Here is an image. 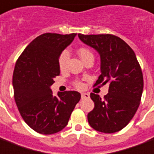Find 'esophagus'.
I'll list each match as a JSON object with an SVG mask.
<instances>
[{
    "mask_svg": "<svg viewBox=\"0 0 154 154\" xmlns=\"http://www.w3.org/2000/svg\"><path fill=\"white\" fill-rule=\"evenodd\" d=\"M89 97V94H86V93H83L81 94V98L82 99H85V98H88Z\"/></svg>",
    "mask_w": 154,
    "mask_h": 154,
    "instance_id": "1",
    "label": "esophagus"
}]
</instances>
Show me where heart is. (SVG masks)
<instances>
[{"label": "heart", "mask_w": 154, "mask_h": 154, "mask_svg": "<svg viewBox=\"0 0 154 154\" xmlns=\"http://www.w3.org/2000/svg\"><path fill=\"white\" fill-rule=\"evenodd\" d=\"M78 53L79 55V57H81V59L83 60V61L88 58L89 57H94L93 55V52L86 48H79L78 50ZM69 52L68 50H65L61 53L60 54L59 56V58H58V65H59V68H60V70H65L67 67V63H68V60H69ZM75 86L77 88H83V84L81 82H75Z\"/></svg>", "instance_id": "obj_1"}]
</instances>
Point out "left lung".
<instances>
[{"label": "left lung", "mask_w": 154, "mask_h": 154, "mask_svg": "<svg viewBox=\"0 0 154 154\" xmlns=\"http://www.w3.org/2000/svg\"><path fill=\"white\" fill-rule=\"evenodd\" d=\"M78 36L100 54L102 74L94 86L109 85L103 98L91 93L94 108L88 114V123L99 132H117L129 124L140 106L143 88L140 63L131 47L117 36Z\"/></svg>", "instance_id": "obj_1"}]
</instances>
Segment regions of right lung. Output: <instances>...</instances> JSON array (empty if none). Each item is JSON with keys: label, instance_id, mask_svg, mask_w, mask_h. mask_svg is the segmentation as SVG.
Instances as JSON below:
<instances>
[{"label": "right lung", "instance_id": "add662e5", "mask_svg": "<svg viewBox=\"0 0 154 154\" xmlns=\"http://www.w3.org/2000/svg\"><path fill=\"white\" fill-rule=\"evenodd\" d=\"M76 33L47 32L37 37L18 58L14 73V97L20 115L30 128L39 134L59 132L68 124L80 100L76 91L52 95L54 78L60 75L58 58L71 43Z\"/></svg>", "mask_w": 154, "mask_h": 154}]
</instances>
